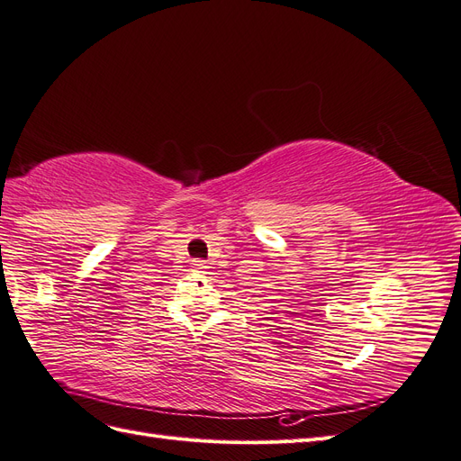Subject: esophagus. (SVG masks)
<instances>
[{
    "label": "esophagus",
    "instance_id": "34e87169",
    "mask_svg": "<svg viewBox=\"0 0 461 461\" xmlns=\"http://www.w3.org/2000/svg\"><path fill=\"white\" fill-rule=\"evenodd\" d=\"M192 267H194V271H196V273H207V267H209V265H207V261L205 259H194L192 261Z\"/></svg>",
    "mask_w": 461,
    "mask_h": 461
}]
</instances>
